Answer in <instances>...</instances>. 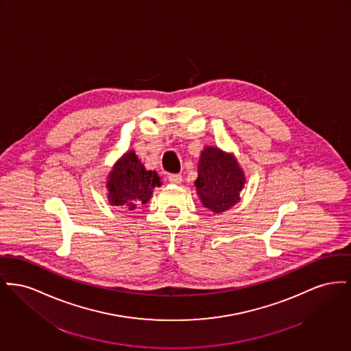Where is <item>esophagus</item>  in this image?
<instances>
[{"label": "esophagus", "instance_id": "1", "mask_svg": "<svg viewBox=\"0 0 351 351\" xmlns=\"http://www.w3.org/2000/svg\"><path fill=\"white\" fill-rule=\"evenodd\" d=\"M168 182L171 183V184H180L182 182H183V176L182 175H179V173H175V175H169L168 176Z\"/></svg>", "mask_w": 351, "mask_h": 351}]
</instances>
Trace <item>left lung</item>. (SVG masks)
I'll use <instances>...</instances> for the list:
<instances>
[{"label":"left lung","instance_id":"8db88e82","mask_svg":"<svg viewBox=\"0 0 351 351\" xmlns=\"http://www.w3.org/2000/svg\"><path fill=\"white\" fill-rule=\"evenodd\" d=\"M245 183V173L233 154L215 145L204 147L195 180L196 193L203 206L217 215L227 212L240 202Z\"/></svg>","mask_w":351,"mask_h":351}]
</instances>
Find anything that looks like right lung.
<instances>
[{"instance_id":"right-lung-1","label":"right lung","mask_w":351,"mask_h":351,"mask_svg":"<svg viewBox=\"0 0 351 351\" xmlns=\"http://www.w3.org/2000/svg\"><path fill=\"white\" fill-rule=\"evenodd\" d=\"M162 186L156 171L145 169L135 154L127 151L112 165L106 179L107 199L110 206L134 210L141 204L148 203L155 186Z\"/></svg>"}]
</instances>
